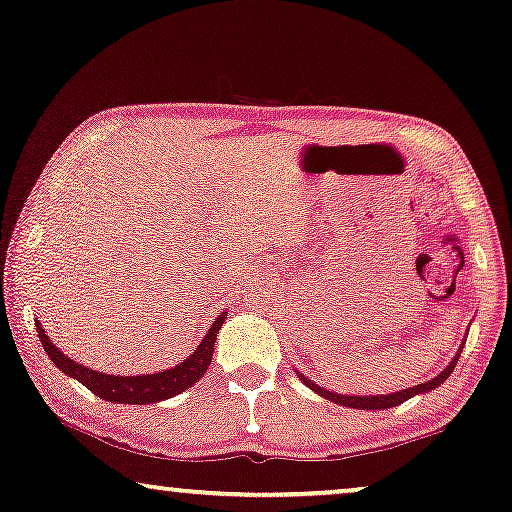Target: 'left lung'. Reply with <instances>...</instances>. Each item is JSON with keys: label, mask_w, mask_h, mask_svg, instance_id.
Instances as JSON below:
<instances>
[{"label": "left lung", "mask_w": 512, "mask_h": 512, "mask_svg": "<svg viewBox=\"0 0 512 512\" xmlns=\"http://www.w3.org/2000/svg\"><path fill=\"white\" fill-rule=\"evenodd\" d=\"M459 356H461V347H459V352L454 354V359L450 361V366H447V368L443 370V373L436 375V377H431V380H426V382H422V384H415V387L394 391V394H375V396L335 394V391H328V389H324V387H319L317 382H312L310 377H305L303 373H298V370H296V375L300 377V380H303L305 387H310L312 391H317L319 396L328 398V401H333V403H338V405H345V408H354V410H384V408H396V405H401L403 401H408V398H412V396L429 394L431 389L440 387V384H443V382L447 380V377H450L454 366H457Z\"/></svg>", "instance_id": "1"}]
</instances>
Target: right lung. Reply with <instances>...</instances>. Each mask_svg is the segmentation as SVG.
I'll return each mask as SVG.
<instances>
[{"label":"right lung","mask_w":512,"mask_h":512,"mask_svg":"<svg viewBox=\"0 0 512 512\" xmlns=\"http://www.w3.org/2000/svg\"><path fill=\"white\" fill-rule=\"evenodd\" d=\"M228 312L223 310L219 317L214 319V324L209 326V331L195 352L184 359L177 366L167 368V370H158V373H149V375H107V373H97V370L83 366V363H76L74 359H69L65 352H60L58 347L53 345V340L48 338L44 326L37 321V333L41 345H44V352L48 354L55 366H58L62 373L74 377L76 382H81L83 387H88L95 396H100L102 401L109 403H125V405H149V403H160L167 401V398L181 394L188 387H193L195 382L205 375V370L209 368L214 356V342H216V333L221 331L223 321H226Z\"/></svg>","instance_id":"add662e5"}]
</instances>
